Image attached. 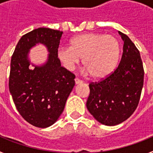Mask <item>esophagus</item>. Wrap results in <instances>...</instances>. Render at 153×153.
Listing matches in <instances>:
<instances>
[{
	"label": "esophagus",
	"instance_id": "34e87169",
	"mask_svg": "<svg viewBox=\"0 0 153 153\" xmlns=\"http://www.w3.org/2000/svg\"><path fill=\"white\" fill-rule=\"evenodd\" d=\"M75 83L76 84H79V83H83V81L81 80V79H79V78H75Z\"/></svg>",
	"mask_w": 153,
	"mask_h": 153
}]
</instances>
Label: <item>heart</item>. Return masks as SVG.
I'll return each instance as SVG.
<instances>
[{
	"instance_id": "obj_1",
	"label": "heart",
	"mask_w": 153,
	"mask_h": 153,
	"mask_svg": "<svg viewBox=\"0 0 153 153\" xmlns=\"http://www.w3.org/2000/svg\"><path fill=\"white\" fill-rule=\"evenodd\" d=\"M57 57L63 67L73 70L82 58L91 77L102 79L113 72L120 57V46L115 36L96 33L74 36L69 47H60Z\"/></svg>"
}]
</instances>
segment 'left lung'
I'll list each match as a JSON object with an SVG mask.
<instances>
[{
  "label": "left lung",
  "mask_w": 153,
  "mask_h": 153,
  "mask_svg": "<svg viewBox=\"0 0 153 153\" xmlns=\"http://www.w3.org/2000/svg\"><path fill=\"white\" fill-rule=\"evenodd\" d=\"M119 33L123 40V51L118 67L106 78L89 84L86 101L89 112L106 126L118 125L134 113L144 81L140 51L129 36L120 31Z\"/></svg>",
  "instance_id": "obj_1"
}]
</instances>
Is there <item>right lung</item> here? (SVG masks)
<instances>
[{
    "mask_svg": "<svg viewBox=\"0 0 153 153\" xmlns=\"http://www.w3.org/2000/svg\"><path fill=\"white\" fill-rule=\"evenodd\" d=\"M63 33L46 27L33 30L21 36L12 55L9 90L13 102L21 117L39 128L58 120L75 85V75L61 67L57 57ZM39 42L48 47V60L41 67L30 68L29 50Z\"/></svg>",
    "mask_w": 153,
    "mask_h": 153,
    "instance_id": "right-lung-1",
    "label": "right lung"
}]
</instances>
